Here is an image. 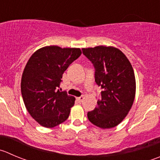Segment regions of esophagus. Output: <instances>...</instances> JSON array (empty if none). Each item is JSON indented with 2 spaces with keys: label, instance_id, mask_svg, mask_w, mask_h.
<instances>
[{
  "label": "esophagus",
  "instance_id": "obj_1",
  "mask_svg": "<svg viewBox=\"0 0 160 160\" xmlns=\"http://www.w3.org/2000/svg\"><path fill=\"white\" fill-rule=\"evenodd\" d=\"M83 98H84V97H83V96H80V97H79V98H77V100L78 101V102H81L83 100Z\"/></svg>",
  "mask_w": 160,
  "mask_h": 160
}]
</instances>
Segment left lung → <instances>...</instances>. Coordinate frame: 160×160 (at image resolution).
Segmentation results:
<instances>
[{
  "mask_svg": "<svg viewBox=\"0 0 160 160\" xmlns=\"http://www.w3.org/2000/svg\"><path fill=\"white\" fill-rule=\"evenodd\" d=\"M82 51L92 62L95 82L102 89L98 105L88 112V119L102 129L114 128L123 121L134 103L136 82L132 66L116 48L101 45Z\"/></svg>",
  "mask_w": 160,
  "mask_h": 160,
  "instance_id": "obj_1",
  "label": "left lung"
}]
</instances>
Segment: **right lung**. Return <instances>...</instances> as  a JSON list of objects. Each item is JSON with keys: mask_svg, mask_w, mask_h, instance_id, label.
Masks as SVG:
<instances>
[{"mask_svg": "<svg viewBox=\"0 0 160 160\" xmlns=\"http://www.w3.org/2000/svg\"><path fill=\"white\" fill-rule=\"evenodd\" d=\"M81 53L80 48L46 46L36 51L26 63L22 96L28 112L41 126L54 128L69 117L75 98L58 88L62 74Z\"/></svg>", "mask_w": 160, "mask_h": 160, "instance_id": "right-lung-1", "label": "right lung"}]
</instances>
